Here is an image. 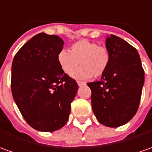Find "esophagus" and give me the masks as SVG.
<instances>
[{
	"mask_svg": "<svg viewBox=\"0 0 152 152\" xmlns=\"http://www.w3.org/2000/svg\"><path fill=\"white\" fill-rule=\"evenodd\" d=\"M77 84H78V86H81L85 85V83L84 82H82V81H77Z\"/></svg>",
	"mask_w": 152,
	"mask_h": 152,
	"instance_id": "1",
	"label": "esophagus"
}]
</instances>
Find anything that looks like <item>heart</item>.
<instances>
[{"instance_id": "obj_1", "label": "heart", "mask_w": 152, "mask_h": 152, "mask_svg": "<svg viewBox=\"0 0 152 152\" xmlns=\"http://www.w3.org/2000/svg\"><path fill=\"white\" fill-rule=\"evenodd\" d=\"M59 66L63 72L72 73L76 79L86 80L91 76H102L109 66L111 53L105 46H100L95 41L81 39L70 46V51L62 50L57 56Z\"/></svg>"}]
</instances>
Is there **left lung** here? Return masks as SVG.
<instances>
[{
    "label": "left lung",
    "mask_w": 152,
    "mask_h": 152,
    "mask_svg": "<svg viewBox=\"0 0 152 152\" xmlns=\"http://www.w3.org/2000/svg\"><path fill=\"white\" fill-rule=\"evenodd\" d=\"M111 61L100 80L87 83L96 119L109 127L127 123L137 113L144 84V70L137 50L114 35L106 39Z\"/></svg>",
    "instance_id": "left-lung-1"
}]
</instances>
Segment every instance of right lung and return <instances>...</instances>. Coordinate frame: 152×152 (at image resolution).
Here are the masks:
<instances>
[{
  "label": "right lung",
  "mask_w": 152,
  "mask_h": 152,
  "mask_svg": "<svg viewBox=\"0 0 152 152\" xmlns=\"http://www.w3.org/2000/svg\"><path fill=\"white\" fill-rule=\"evenodd\" d=\"M64 41L56 35L39 33L14 56L11 87L16 106L34 129L51 132L64 126L78 85L62 72L57 56Z\"/></svg>",
  "instance_id": "obj_1"
}]
</instances>
